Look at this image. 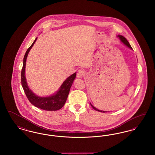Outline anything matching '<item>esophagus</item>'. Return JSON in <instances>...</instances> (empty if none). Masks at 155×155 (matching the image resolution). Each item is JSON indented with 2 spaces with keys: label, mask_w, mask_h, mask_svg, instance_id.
Wrapping results in <instances>:
<instances>
[{
  "label": "esophagus",
  "mask_w": 155,
  "mask_h": 155,
  "mask_svg": "<svg viewBox=\"0 0 155 155\" xmlns=\"http://www.w3.org/2000/svg\"><path fill=\"white\" fill-rule=\"evenodd\" d=\"M85 74V71L82 70H79L77 71V77L78 78H81L82 77H83L84 75Z\"/></svg>",
  "instance_id": "34e87169"
}]
</instances>
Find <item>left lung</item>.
<instances>
[{"mask_svg": "<svg viewBox=\"0 0 155 155\" xmlns=\"http://www.w3.org/2000/svg\"><path fill=\"white\" fill-rule=\"evenodd\" d=\"M118 37L120 38V40L121 41V42H123L125 45H127L128 47H129L130 48H131V49H132V48H131V45L130 44H129V42H128V41L126 39V38H124V37H123V36H121V35H118ZM91 106L93 107V109H94V110H95L96 111H100V112H102V113H105V112H107V111H104L102 110H98V109H97L96 108H95V107H94L91 104Z\"/></svg>", "mask_w": 155, "mask_h": 155, "instance_id": "8db88e82", "label": "left lung"}]
</instances>
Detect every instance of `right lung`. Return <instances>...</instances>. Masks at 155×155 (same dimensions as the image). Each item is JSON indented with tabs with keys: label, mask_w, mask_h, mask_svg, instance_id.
<instances>
[{
	"label": "right lung",
	"mask_w": 155,
	"mask_h": 155,
	"mask_svg": "<svg viewBox=\"0 0 155 155\" xmlns=\"http://www.w3.org/2000/svg\"><path fill=\"white\" fill-rule=\"evenodd\" d=\"M37 39H35L33 44L27 49L24 57L23 66L21 73V85L28 99L34 106L45 110H58L64 106L66 102L70 89L76 77V73L72 74L71 76L67 78L66 81H64L62 84L59 91L55 95L45 97L36 96L28 87L25 77V68L26 59L28 54L30 52V49L37 41Z\"/></svg>",
	"instance_id": "right-lung-1"
}]
</instances>
